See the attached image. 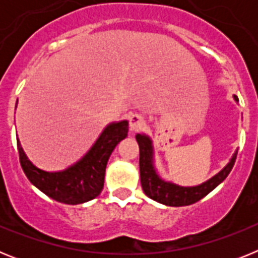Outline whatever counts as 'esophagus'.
Instances as JSON below:
<instances>
[{
	"mask_svg": "<svg viewBox=\"0 0 258 258\" xmlns=\"http://www.w3.org/2000/svg\"><path fill=\"white\" fill-rule=\"evenodd\" d=\"M145 125V120L141 115L138 113H133V115L129 116V126H131L132 131H138Z\"/></svg>",
	"mask_w": 258,
	"mask_h": 258,
	"instance_id": "34e87169",
	"label": "esophagus"
}]
</instances>
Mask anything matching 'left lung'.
Returning a JSON list of instances; mask_svg holds the SVG:
<instances>
[{"label": "left lung", "mask_w": 258, "mask_h": 258, "mask_svg": "<svg viewBox=\"0 0 258 258\" xmlns=\"http://www.w3.org/2000/svg\"><path fill=\"white\" fill-rule=\"evenodd\" d=\"M232 98L238 103V97L232 95ZM136 140L140 146V173L143 192L150 199L168 207L190 206L208 195L229 175L238 154V150H235L226 166H223V169L208 181L197 186H181L172 181H166L159 174L155 165V150L151 137L145 133H137Z\"/></svg>", "instance_id": "left-lung-1"}]
</instances>
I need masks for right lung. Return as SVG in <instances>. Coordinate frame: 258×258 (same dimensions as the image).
<instances>
[{"instance_id": "right-lung-1", "label": "right lung", "mask_w": 258, "mask_h": 258, "mask_svg": "<svg viewBox=\"0 0 258 258\" xmlns=\"http://www.w3.org/2000/svg\"><path fill=\"white\" fill-rule=\"evenodd\" d=\"M127 131V120L109 122L80 160L55 172L36 166L17 138L20 164L29 182L45 195L64 204H83L102 192L107 161L118 142L126 138Z\"/></svg>"}]
</instances>
